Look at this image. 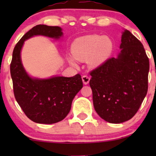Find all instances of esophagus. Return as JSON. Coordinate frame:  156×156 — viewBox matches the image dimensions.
Instances as JSON below:
<instances>
[{"mask_svg":"<svg viewBox=\"0 0 156 156\" xmlns=\"http://www.w3.org/2000/svg\"><path fill=\"white\" fill-rule=\"evenodd\" d=\"M82 82L84 84H89V80H90V77H89V76H87V75H83L82 76Z\"/></svg>","mask_w":156,"mask_h":156,"instance_id":"esophagus-1","label":"esophagus"}]
</instances>
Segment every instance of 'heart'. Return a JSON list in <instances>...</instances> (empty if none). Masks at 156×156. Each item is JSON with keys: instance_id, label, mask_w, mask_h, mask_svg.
Listing matches in <instances>:
<instances>
[{"instance_id": "b5f03b06", "label": "heart", "mask_w": 156, "mask_h": 156, "mask_svg": "<svg viewBox=\"0 0 156 156\" xmlns=\"http://www.w3.org/2000/svg\"><path fill=\"white\" fill-rule=\"evenodd\" d=\"M114 44L108 37L98 35H89L80 37L72 44V52L67 60L72 65H76V59H87L89 65L96 67L104 63L112 54Z\"/></svg>"}]
</instances>
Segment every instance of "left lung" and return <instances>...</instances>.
I'll return each mask as SVG.
<instances>
[{
  "instance_id": "obj_1",
  "label": "left lung",
  "mask_w": 156,
  "mask_h": 156,
  "mask_svg": "<svg viewBox=\"0 0 156 156\" xmlns=\"http://www.w3.org/2000/svg\"><path fill=\"white\" fill-rule=\"evenodd\" d=\"M121 52L90 72L94 109L107 122L121 123L139 109L148 91L149 59L141 42L125 30Z\"/></svg>"
}]
</instances>
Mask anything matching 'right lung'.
<instances>
[{
  "label": "right lung",
  "instance_id": "add662e5",
  "mask_svg": "<svg viewBox=\"0 0 156 156\" xmlns=\"http://www.w3.org/2000/svg\"><path fill=\"white\" fill-rule=\"evenodd\" d=\"M35 35L58 40L63 35L58 26L37 25L25 34L12 52L10 74L17 102L34 122L52 124L63 120L71 109L72 100L83 87L80 74L72 77L55 76L49 79L29 76L21 61L20 52L25 40Z\"/></svg>",
  "mask_w": 156,
  "mask_h": 156
}]
</instances>
